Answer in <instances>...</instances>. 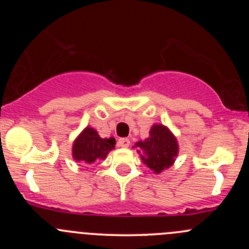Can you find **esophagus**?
I'll return each mask as SVG.
<instances>
[{
    "label": "esophagus",
    "mask_w": 249,
    "mask_h": 249,
    "mask_svg": "<svg viewBox=\"0 0 249 249\" xmlns=\"http://www.w3.org/2000/svg\"><path fill=\"white\" fill-rule=\"evenodd\" d=\"M118 145L122 148H127L130 145V140L126 139V137H124V139H119V141H118Z\"/></svg>",
    "instance_id": "34e87169"
}]
</instances>
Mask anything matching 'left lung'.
<instances>
[{"instance_id":"8db88e82","label":"left lung","mask_w":249,"mask_h":249,"mask_svg":"<svg viewBox=\"0 0 249 249\" xmlns=\"http://www.w3.org/2000/svg\"><path fill=\"white\" fill-rule=\"evenodd\" d=\"M136 147L144 154L141 155L143 162L155 173L169 169L178 154L177 140L164 125H154L150 129L149 137L137 142Z\"/></svg>"}]
</instances>
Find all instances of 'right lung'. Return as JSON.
<instances>
[{
  "instance_id": "right-lung-1",
  "label": "right lung",
  "mask_w": 249,
  "mask_h": 249,
  "mask_svg": "<svg viewBox=\"0 0 249 249\" xmlns=\"http://www.w3.org/2000/svg\"><path fill=\"white\" fill-rule=\"evenodd\" d=\"M114 145L115 140L113 137L101 139L94 129L87 127L74 141L72 153L76 161L91 164L96 160L106 159L109 150L114 149Z\"/></svg>"
}]
</instances>
